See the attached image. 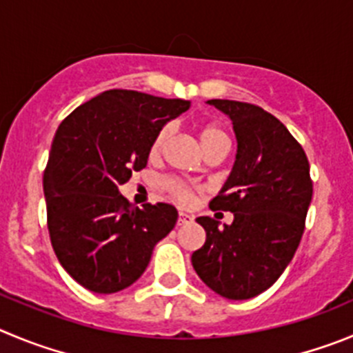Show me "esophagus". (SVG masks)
I'll return each instance as SVG.
<instances>
[{
    "label": "esophagus",
    "mask_w": 353,
    "mask_h": 353,
    "mask_svg": "<svg viewBox=\"0 0 353 353\" xmlns=\"http://www.w3.org/2000/svg\"><path fill=\"white\" fill-rule=\"evenodd\" d=\"M193 217L186 212H179V217H177V225H188V223H192Z\"/></svg>",
    "instance_id": "esophagus-1"
}]
</instances>
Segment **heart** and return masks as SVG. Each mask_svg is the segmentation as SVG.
I'll return each instance as SVG.
<instances>
[{
    "label": "heart",
    "mask_w": 353,
    "mask_h": 353,
    "mask_svg": "<svg viewBox=\"0 0 353 353\" xmlns=\"http://www.w3.org/2000/svg\"><path fill=\"white\" fill-rule=\"evenodd\" d=\"M169 127H163L157 132V136L153 137L151 141V146H150V154L151 157H158L165 146L167 139H169ZM199 143L202 146V150H209V148L217 146V144H228V137H226L225 130L221 127H217L214 123H205L199 128ZM167 190L174 195V199H177L179 202L186 203L193 199V193L192 190L184 184L177 183V181H167L165 183Z\"/></svg>",
    "instance_id": "obj_1"
}]
</instances>
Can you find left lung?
<instances>
[{
  "instance_id": "obj_1",
  "label": "left lung",
  "mask_w": 353,
  "mask_h": 353,
  "mask_svg": "<svg viewBox=\"0 0 353 353\" xmlns=\"http://www.w3.org/2000/svg\"><path fill=\"white\" fill-rule=\"evenodd\" d=\"M228 114L235 163L210 209L233 212L232 225L196 217L205 243L192 254L203 284L226 299H249L275 284L291 263L312 202L310 165L281 120L247 102L210 99Z\"/></svg>"
}]
</instances>
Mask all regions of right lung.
Listing matches in <instances>:
<instances>
[{
    "mask_svg": "<svg viewBox=\"0 0 353 353\" xmlns=\"http://www.w3.org/2000/svg\"><path fill=\"white\" fill-rule=\"evenodd\" d=\"M188 108L183 99L106 90L59 125L43 174L48 232L62 268L88 291L113 294L134 284L176 226V207L139 209L120 186L146 167L157 132Z\"/></svg>",
    "mask_w": 353,
    "mask_h": 353,
    "instance_id": "1",
    "label": "right lung"
}]
</instances>
